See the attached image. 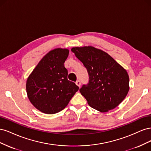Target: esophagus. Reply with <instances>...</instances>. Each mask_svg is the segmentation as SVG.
I'll return each instance as SVG.
<instances>
[{
    "label": "esophagus",
    "instance_id": "obj_1",
    "mask_svg": "<svg viewBox=\"0 0 151 151\" xmlns=\"http://www.w3.org/2000/svg\"><path fill=\"white\" fill-rule=\"evenodd\" d=\"M76 84L77 86H78L79 87H80V86H81V84L80 81H79V80H77V81L76 82Z\"/></svg>",
    "mask_w": 151,
    "mask_h": 151
}]
</instances>
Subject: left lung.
<instances>
[{
	"instance_id": "left-lung-1",
	"label": "left lung",
	"mask_w": 151,
	"mask_h": 151,
	"mask_svg": "<svg viewBox=\"0 0 151 151\" xmlns=\"http://www.w3.org/2000/svg\"><path fill=\"white\" fill-rule=\"evenodd\" d=\"M71 50L88 72L89 83L79 91L89 106L102 113L118 106L129 91L127 70L101 50L89 46Z\"/></svg>"
}]
</instances>
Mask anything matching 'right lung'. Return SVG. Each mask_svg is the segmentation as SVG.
I'll return each mask as SVG.
<instances>
[{"label": "right lung", "mask_w": 151, "mask_h": 151, "mask_svg": "<svg viewBox=\"0 0 151 151\" xmlns=\"http://www.w3.org/2000/svg\"><path fill=\"white\" fill-rule=\"evenodd\" d=\"M69 50L55 48L40 61L26 81V92L32 104L46 114H55L64 109L79 90L67 79L64 62Z\"/></svg>", "instance_id": "obj_1"}]
</instances>
